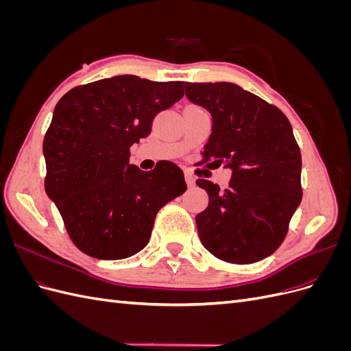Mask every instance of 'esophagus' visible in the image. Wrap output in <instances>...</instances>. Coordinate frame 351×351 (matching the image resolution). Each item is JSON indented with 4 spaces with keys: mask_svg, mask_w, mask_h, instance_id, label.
Here are the masks:
<instances>
[{
    "mask_svg": "<svg viewBox=\"0 0 351 351\" xmlns=\"http://www.w3.org/2000/svg\"><path fill=\"white\" fill-rule=\"evenodd\" d=\"M186 183L189 187H193L196 183V178L192 174H186Z\"/></svg>",
    "mask_w": 351,
    "mask_h": 351,
    "instance_id": "obj_1",
    "label": "esophagus"
}]
</instances>
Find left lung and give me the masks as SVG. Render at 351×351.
Returning <instances> with one entry per match:
<instances>
[{
    "label": "left lung",
    "mask_w": 351,
    "mask_h": 351,
    "mask_svg": "<svg viewBox=\"0 0 351 351\" xmlns=\"http://www.w3.org/2000/svg\"><path fill=\"white\" fill-rule=\"evenodd\" d=\"M186 97L210 114L205 158L231 169L224 190L196 180L209 196L196 215L202 244L231 263L268 258L302 202V155L289 119L236 83H186Z\"/></svg>",
    "instance_id": "1"
}]
</instances>
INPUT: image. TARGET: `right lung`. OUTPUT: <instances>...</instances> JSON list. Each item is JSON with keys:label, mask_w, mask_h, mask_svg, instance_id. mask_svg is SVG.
I'll return each mask as SVG.
<instances>
[{"label": "right lung", "mask_w": 351, "mask_h": 351, "mask_svg": "<svg viewBox=\"0 0 351 351\" xmlns=\"http://www.w3.org/2000/svg\"><path fill=\"white\" fill-rule=\"evenodd\" d=\"M184 82H151L133 74L69 90L45 134V190L77 249L92 258H130L149 241L154 221L186 192L173 162L142 171L130 146L151 133L155 115L183 98Z\"/></svg>", "instance_id": "right-lung-1"}]
</instances>
